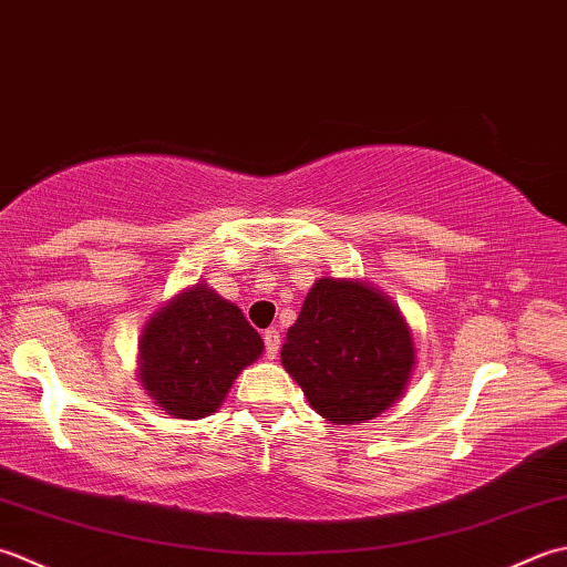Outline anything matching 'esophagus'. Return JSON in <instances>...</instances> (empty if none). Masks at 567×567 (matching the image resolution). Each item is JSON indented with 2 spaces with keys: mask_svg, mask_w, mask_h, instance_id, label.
<instances>
[{
  "mask_svg": "<svg viewBox=\"0 0 567 567\" xmlns=\"http://www.w3.org/2000/svg\"><path fill=\"white\" fill-rule=\"evenodd\" d=\"M279 344H281L279 330H276V328L264 330V348H267L269 360H276V354H279Z\"/></svg>",
  "mask_w": 567,
  "mask_h": 567,
  "instance_id": "obj_1",
  "label": "esophagus"
}]
</instances>
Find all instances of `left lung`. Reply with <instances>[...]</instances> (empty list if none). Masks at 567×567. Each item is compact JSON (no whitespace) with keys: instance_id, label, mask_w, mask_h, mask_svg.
<instances>
[{"instance_id":"left-lung-1","label":"left lung","mask_w":567,"mask_h":567,"mask_svg":"<svg viewBox=\"0 0 567 567\" xmlns=\"http://www.w3.org/2000/svg\"><path fill=\"white\" fill-rule=\"evenodd\" d=\"M281 364L334 425L372 421L406 389L415 350L391 300L362 281L320 279L286 332Z\"/></svg>"}]
</instances>
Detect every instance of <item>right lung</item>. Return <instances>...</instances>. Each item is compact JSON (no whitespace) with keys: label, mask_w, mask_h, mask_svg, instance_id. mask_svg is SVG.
Masks as SVG:
<instances>
[{"label":"right lung","mask_w":567,"mask_h":567,"mask_svg":"<svg viewBox=\"0 0 567 567\" xmlns=\"http://www.w3.org/2000/svg\"><path fill=\"white\" fill-rule=\"evenodd\" d=\"M261 350L241 310L207 284H195L148 318L138 340V379L173 419H205Z\"/></svg>","instance_id":"right-lung-1"}]
</instances>
